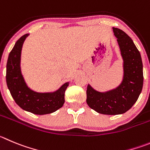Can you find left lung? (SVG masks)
<instances>
[{"label": "left lung", "mask_w": 150, "mask_h": 150, "mask_svg": "<svg viewBox=\"0 0 150 150\" xmlns=\"http://www.w3.org/2000/svg\"><path fill=\"white\" fill-rule=\"evenodd\" d=\"M112 29L124 59L122 83L105 93L97 92L89 85L86 89L88 106L100 114L112 115L128 111L138 100L144 83L142 60L133 40L121 29Z\"/></svg>", "instance_id": "left-lung-1"}]
</instances>
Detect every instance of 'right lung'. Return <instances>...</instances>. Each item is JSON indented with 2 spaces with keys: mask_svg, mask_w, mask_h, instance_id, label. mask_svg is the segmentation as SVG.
I'll list each match as a JSON object with an SVG mask.
<instances>
[{
  "mask_svg": "<svg viewBox=\"0 0 150 150\" xmlns=\"http://www.w3.org/2000/svg\"><path fill=\"white\" fill-rule=\"evenodd\" d=\"M28 35L26 34L18 39L9 53L6 64V84L15 103L23 110L35 115L50 114L63 107L69 83L52 93H38L28 88L20 67L22 46Z\"/></svg>",
  "mask_w": 150,
  "mask_h": 150,
  "instance_id": "right-lung-1",
  "label": "right lung"
}]
</instances>
